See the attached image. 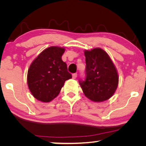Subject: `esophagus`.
<instances>
[{
  "label": "esophagus",
  "mask_w": 146,
  "mask_h": 146,
  "mask_svg": "<svg viewBox=\"0 0 146 146\" xmlns=\"http://www.w3.org/2000/svg\"><path fill=\"white\" fill-rule=\"evenodd\" d=\"M76 77H77V74L76 73L73 74H72V78L76 79Z\"/></svg>",
  "instance_id": "1"
}]
</instances>
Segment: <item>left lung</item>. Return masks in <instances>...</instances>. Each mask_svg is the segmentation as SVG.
Returning <instances> with one entry per match:
<instances>
[{
    "label": "left lung",
    "instance_id": "obj_1",
    "mask_svg": "<svg viewBox=\"0 0 146 146\" xmlns=\"http://www.w3.org/2000/svg\"><path fill=\"white\" fill-rule=\"evenodd\" d=\"M85 81L80 85L86 97L95 102H102L114 94L119 82V76L114 64L106 52L100 48L85 50Z\"/></svg>",
    "mask_w": 146,
    "mask_h": 146
}]
</instances>
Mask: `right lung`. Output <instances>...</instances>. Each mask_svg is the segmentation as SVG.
I'll use <instances>...</instances> for the list:
<instances>
[{"label":"right lung","instance_id":"1","mask_svg":"<svg viewBox=\"0 0 146 146\" xmlns=\"http://www.w3.org/2000/svg\"><path fill=\"white\" fill-rule=\"evenodd\" d=\"M65 48L50 46L44 50L28 70L27 84L38 100L49 102L57 97L66 80L72 78L67 65L62 60Z\"/></svg>","mask_w":146,"mask_h":146}]
</instances>
